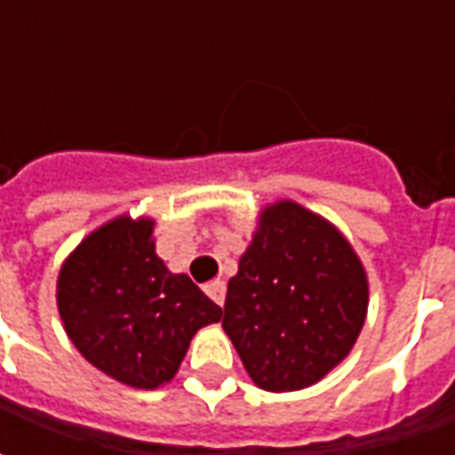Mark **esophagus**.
I'll return each mask as SVG.
<instances>
[{
	"instance_id": "obj_1",
	"label": "esophagus",
	"mask_w": 455,
	"mask_h": 455,
	"mask_svg": "<svg viewBox=\"0 0 455 455\" xmlns=\"http://www.w3.org/2000/svg\"><path fill=\"white\" fill-rule=\"evenodd\" d=\"M204 292L221 307L224 305V299H227V283H224V280H212V283L204 285Z\"/></svg>"
}]
</instances>
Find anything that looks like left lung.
I'll return each instance as SVG.
<instances>
[{
    "mask_svg": "<svg viewBox=\"0 0 455 455\" xmlns=\"http://www.w3.org/2000/svg\"><path fill=\"white\" fill-rule=\"evenodd\" d=\"M368 315V275L348 238L292 199L258 214L228 280L224 331L260 390L295 392L334 371Z\"/></svg>",
    "mask_w": 455,
    "mask_h": 455,
    "instance_id": "8db88e82",
    "label": "left lung"
}]
</instances>
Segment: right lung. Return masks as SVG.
<instances>
[{
    "label": "right lung",
    "mask_w": 455,
    "mask_h": 455,
    "mask_svg": "<svg viewBox=\"0 0 455 455\" xmlns=\"http://www.w3.org/2000/svg\"><path fill=\"white\" fill-rule=\"evenodd\" d=\"M153 228L150 217L129 214L94 228L65 258L55 287L75 348L136 390L172 380L192 336L221 319V307L160 260Z\"/></svg>",
    "instance_id": "1"
}]
</instances>
